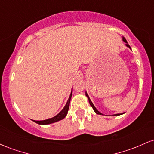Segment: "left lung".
Returning a JSON list of instances; mask_svg holds the SVG:
<instances>
[{"label":"left lung","instance_id":"1","mask_svg":"<svg viewBox=\"0 0 154 154\" xmlns=\"http://www.w3.org/2000/svg\"><path fill=\"white\" fill-rule=\"evenodd\" d=\"M122 40H123V41L124 42H125V43H126V45H127V46H128V47H129V48H130V49H131V48H130V45H129V44L128 43V41H127V40H126V39H125V38H122ZM86 96H87L88 97V100H89V103H90V104H91V106H92V108H93V110H94L95 111V113H96V114H101V113H100L99 112V111H98V110H97V109H96V108H95V106H94V105H93V103H92V101H91V99H90V98H89V96H88V94H87V93H86ZM120 114H114V116H118V115H120Z\"/></svg>","mask_w":154,"mask_h":154}]
</instances>
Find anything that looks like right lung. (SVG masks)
Returning a JSON list of instances; mask_svg holds the SVG:
<instances>
[{"label": "right lung", "instance_id": "obj_1", "mask_svg": "<svg viewBox=\"0 0 154 154\" xmlns=\"http://www.w3.org/2000/svg\"><path fill=\"white\" fill-rule=\"evenodd\" d=\"M72 91L71 94H70L69 98L68 100H67V103L66 104V106H65L64 108L62 109V111H61L59 114H58L57 115L55 116L54 117L51 118V119L43 120V121H35V120H34L35 122L38 123V124H39V125H48V124L56 122H58V121H59V120L63 119V118L66 116L67 113H68L69 108L70 100H71V98H72Z\"/></svg>", "mask_w": 154, "mask_h": 154}]
</instances>
